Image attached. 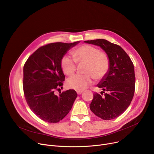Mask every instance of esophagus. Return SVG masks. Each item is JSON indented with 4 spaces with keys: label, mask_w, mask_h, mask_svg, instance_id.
<instances>
[{
    "label": "esophagus",
    "mask_w": 154,
    "mask_h": 154,
    "mask_svg": "<svg viewBox=\"0 0 154 154\" xmlns=\"http://www.w3.org/2000/svg\"><path fill=\"white\" fill-rule=\"evenodd\" d=\"M77 91V93L79 95V94H81L82 93V92H83V91Z\"/></svg>",
    "instance_id": "1"
}]
</instances>
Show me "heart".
<instances>
[{"instance_id":"b5f03b06","label":"heart","mask_w":154,"mask_h":154,"mask_svg":"<svg viewBox=\"0 0 154 154\" xmlns=\"http://www.w3.org/2000/svg\"><path fill=\"white\" fill-rule=\"evenodd\" d=\"M74 58L64 55L61 60V67L63 72L68 76L73 75L77 69V63L84 64L83 75H75L67 82L70 88L83 91L93 84L94 79H102L109 69L108 55L93 46L84 45L72 52Z\"/></svg>"}]
</instances>
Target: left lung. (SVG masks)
I'll list each match as a JSON object with an SVG mask.
<instances>
[{"instance_id":"8db88e82","label":"left lung","mask_w":154,"mask_h":154,"mask_svg":"<svg viewBox=\"0 0 154 154\" xmlns=\"http://www.w3.org/2000/svg\"><path fill=\"white\" fill-rule=\"evenodd\" d=\"M99 46L108 55L109 69L97 85L106 93L102 96L94 93L90 109L97 116L110 120L119 116L132 100L135 88L134 66L130 58L119 46L103 39L85 41ZM103 94V93H102Z\"/></svg>"}]
</instances>
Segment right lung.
Segmentation results:
<instances>
[{"label":"right lung","instance_id":"obj_1","mask_svg":"<svg viewBox=\"0 0 154 154\" xmlns=\"http://www.w3.org/2000/svg\"><path fill=\"white\" fill-rule=\"evenodd\" d=\"M79 42H54L42 46L24 66L23 88L26 101L32 111L46 122L57 123L62 120L77 97L74 90L60 92L58 96L55 91L63 85L65 78L61 60Z\"/></svg>","mask_w":154,"mask_h":154}]
</instances>
